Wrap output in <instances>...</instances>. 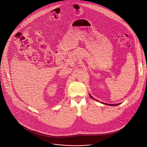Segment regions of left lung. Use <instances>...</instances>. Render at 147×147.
<instances>
[{
  "label": "left lung",
  "instance_id": "8db88e82",
  "mask_svg": "<svg viewBox=\"0 0 147 147\" xmlns=\"http://www.w3.org/2000/svg\"><path fill=\"white\" fill-rule=\"evenodd\" d=\"M90 95V96L92 98V99H95L90 94H89ZM103 103V104H105V105H110V106H117V105H119V104H120V103H117V104H108V103Z\"/></svg>",
  "mask_w": 147,
  "mask_h": 147
}]
</instances>
